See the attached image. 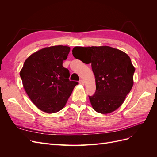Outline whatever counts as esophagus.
I'll return each mask as SVG.
<instances>
[{"label":"esophagus","mask_w":157,"mask_h":157,"mask_svg":"<svg viewBox=\"0 0 157 157\" xmlns=\"http://www.w3.org/2000/svg\"><path fill=\"white\" fill-rule=\"evenodd\" d=\"M79 83L80 84H82V85H84V81L83 80H80V81H79Z\"/></svg>","instance_id":"1"}]
</instances>
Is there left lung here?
<instances>
[{"mask_svg": "<svg viewBox=\"0 0 157 157\" xmlns=\"http://www.w3.org/2000/svg\"><path fill=\"white\" fill-rule=\"evenodd\" d=\"M72 53L84 63H92L96 91L89 99L94 110L108 114L120 107L134 85L135 67L128 55L108 46H75Z\"/></svg>", "mask_w": 157, "mask_h": 157, "instance_id": "left-lung-1", "label": "left lung"}]
</instances>
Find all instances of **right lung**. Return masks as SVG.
Masks as SVG:
<instances>
[{
	"mask_svg": "<svg viewBox=\"0 0 157 157\" xmlns=\"http://www.w3.org/2000/svg\"><path fill=\"white\" fill-rule=\"evenodd\" d=\"M70 47H46L28 57L20 71L25 92L34 105L47 113L59 111L66 105L77 82L70 81L63 67Z\"/></svg>",
	"mask_w": 157,
	"mask_h": 157,
	"instance_id": "add662e5",
	"label": "right lung"
}]
</instances>
